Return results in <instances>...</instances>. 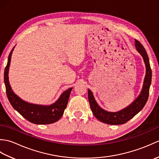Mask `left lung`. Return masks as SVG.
Listing matches in <instances>:
<instances>
[{
  "label": "left lung",
  "instance_id": "left-lung-1",
  "mask_svg": "<svg viewBox=\"0 0 159 159\" xmlns=\"http://www.w3.org/2000/svg\"><path fill=\"white\" fill-rule=\"evenodd\" d=\"M135 46L137 51L143 57L146 67V74L144 79L142 91H141L140 95L130 105L116 113L108 112V111L101 109L98 106V104L94 99L92 92L88 89V99L91 109H92L94 116L103 123L111 125H119L126 123L131 118L136 116L143 109L147 102L148 96H149L150 86L152 80V70L146 50L137 39H135Z\"/></svg>",
  "mask_w": 159,
  "mask_h": 159
}]
</instances>
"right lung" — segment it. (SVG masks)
Instances as JSON below:
<instances>
[{"label": "right lung", "instance_id": "right-lung-1", "mask_svg": "<svg viewBox=\"0 0 159 159\" xmlns=\"http://www.w3.org/2000/svg\"><path fill=\"white\" fill-rule=\"evenodd\" d=\"M13 48L14 47L9 55L7 64L5 67L4 72L6 93L9 102L11 103L13 109L30 122L35 124H50L56 122L63 116L64 110L66 109L68 102L70 94L72 88H70L64 92L56 102L49 106L28 103L20 99L12 91L8 78L9 67Z\"/></svg>", "mask_w": 159, "mask_h": 159}]
</instances>
